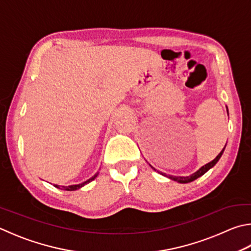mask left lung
<instances>
[{
	"label": "left lung",
	"instance_id": "1",
	"mask_svg": "<svg viewBox=\"0 0 251 251\" xmlns=\"http://www.w3.org/2000/svg\"><path fill=\"white\" fill-rule=\"evenodd\" d=\"M227 112H228V111H227ZM225 147H226V145H225ZM225 147L223 148L222 151L217 154V157H216L215 159H214V160H212L211 162H208V163H206V165H205V166L201 167V168H200V169H199L197 172L192 173V175L189 176H168V175H166V173H163V172H160V171H158V172L160 173V175H162V176H168V177H169V179H171V180H173V181L179 182V183H189V182H192V181H194V180H197L198 177L202 176L204 175V173H206L209 169H211V168H213L214 166H215L216 163H217V161L220 160V158L222 157L223 152H224V149H225ZM150 167H151L154 171H157L156 169H154V168H153L152 166H150Z\"/></svg>",
	"mask_w": 251,
	"mask_h": 251
}]
</instances>
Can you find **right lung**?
I'll use <instances>...</instances> for the list:
<instances>
[{"label":"right lung","mask_w":251,"mask_h":251,"mask_svg":"<svg viewBox=\"0 0 251 251\" xmlns=\"http://www.w3.org/2000/svg\"><path fill=\"white\" fill-rule=\"evenodd\" d=\"M98 175H99V172H97L95 173V175L92 176V177H90L89 180H86L85 182H83V183H80V184H75V185H68V186H61V185H58V184H53V186H56L57 189H61V190H65V191H75V190H78V189H80V188H82V186L83 185H85V184H88V183H90L91 181H93L95 177L98 176Z\"/></svg>","instance_id":"add662e5"}]
</instances>
